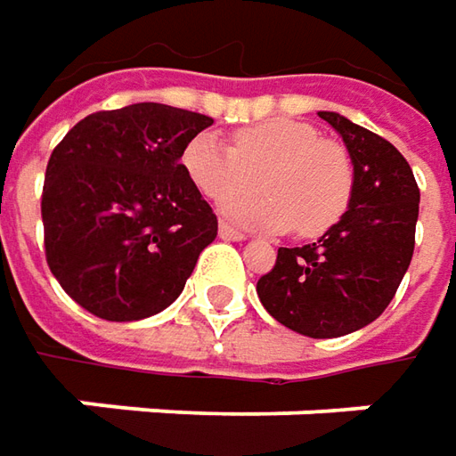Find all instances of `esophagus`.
Returning <instances> with one entry per match:
<instances>
[{
  "label": "esophagus",
  "mask_w": 456,
  "mask_h": 456,
  "mask_svg": "<svg viewBox=\"0 0 456 456\" xmlns=\"http://www.w3.org/2000/svg\"><path fill=\"white\" fill-rule=\"evenodd\" d=\"M218 233H220V238H225V240H243V238H246V233H243V231L233 228V225H231V223H225V220H220Z\"/></svg>",
  "instance_id": "obj_1"
}]
</instances>
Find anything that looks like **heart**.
<instances>
[{
  "mask_svg": "<svg viewBox=\"0 0 456 456\" xmlns=\"http://www.w3.org/2000/svg\"><path fill=\"white\" fill-rule=\"evenodd\" d=\"M187 177L202 198L227 202L228 213L248 225L314 238L338 225L347 213L355 169L347 150L305 121L269 118L233 134L231 147L213 134H198L183 151ZM266 196L236 201L255 189Z\"/></svg>",
  "mask_w": 456,
  "mask_h": 456,
  "instance_id": "b5f03b06",
  "label": "heart"
}]
</instances>
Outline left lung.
<instances>
[{"mask_svg": "<svg viewBox=\"0 0 456 456\" xmlns=\"http://www.w3.org/2000/svg\"><path fill=\"white\" fill-rule=\"evenodd\" d=\"M320 118L350 151V208L317 243L279 248L256 284L276 322L314 340L355 332L383 314L411 264L419 218V184L403 154L345 116L320 111Z\"/></svg>", "mask_w": 456, "mask_h": 456, "instance_id": "8db88e82", "label": "left lung"}]
</instances>
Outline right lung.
<instances>
[{
  "label": "right lung",
  "instance_id": "obj_1",
  "mask_svg": "<svg viewBox=\"0 0 456 456\" xmlns=\"http://www.w3.org/2000/svg\"><path fill=\"white\" fill-rule=\"evenodd\" d=\"M213 118L132 103L78 121L45 169V258L65 294L109 322L172 305L218 236L183 151Z\"/></svg>",
  "mask_w": 456,
  "mask_h": 456
}]
</instances>
